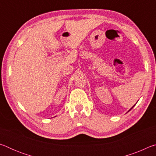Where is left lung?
Segmentation results:
<instances>
[{"label":"left lung","instance_id":"1","mask_svg":"<svg viewBox=\"0 0 156 156\" xmlns=\"http://www.w3.org/2000/svg\"><path fill=\"white\" fill-rule=\"evenodd\" d=\"M133 107H134V106H133ZM133 107H132V108H133ZM132 108H131V109H132ZM131 109H130V110H131ZM130 110H129V111H130Z\"/></svg>","mask_w":156,"mask_h":156}]
</instances>
